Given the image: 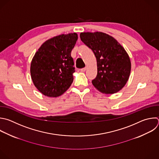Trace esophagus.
Masks as SVG:
<instances>
[{"label": "esophagus", "mask_w": 159, "mask_h": 159, "mask_svg": "<svg viewBox=\"0 0 159 159\" xmlns=\"http://www.w3.org/2000/svg\"><path fill=\"white\" fill-rule=\"evenodd\" d=\"M86 69H87V68H86V67H85V68H82V69H80V71H81V72H85V71H86Z\"/></svg>", "instance_id": "esophagus-1"}]
</instances>
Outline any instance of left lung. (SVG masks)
I'll return each instance as SVG.
<instances>
[{
  "label": "left lung",
  "mask_w": 159,
  "mask_h": 159,
  "mask_svg": "<svg viewBox=\"0 0 159 159\" xmlns=\"http://www.w3.org/2000/svg\"><path fill=\"white\" fill-rule=\"evenodd\" d=\"M81 40L93 52L97 75L92 81L94 87L105 94L120 91L127 84L131 71L129 56L113 37L103 32H81Z\"/></svg>",
  "instance_id": "obj_1"
}]
</instances>
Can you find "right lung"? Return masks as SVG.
Masks as SVG:
<instances>
[{"label":"right lung","instance_id":"right-lung-1","mask_svg":"<svg viewBox=\"0 0 159 159\" xmlns=\"http://www.w3.org/2000/svg\"><path fill=\"white\" fill-rule=\"evenodd\" d=\"M77 33L61 34L44 42L30 64L33 84L43 95L57 97L71 85L75 72L71 52L77 40Z\"/></svg>","mask_w":159,"mask_h":159}]
</instances>
